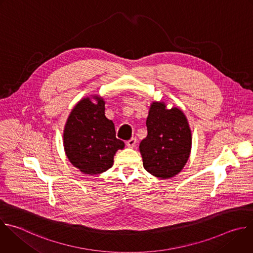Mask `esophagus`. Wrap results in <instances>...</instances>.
<instances>
[{"instance_id": "esophagus-1", "label": "esophagus", "mask_w": 253, "mask_h": 253, "mask_svg": "<svg viewBox=\"0 0 253 253\" xmlns=\"http://www.w3.org/2000/svg\"><path fill=\"white\" fill-rule=\"evenodd\" d=\"M136 143H137V140L136 138H131L130 140H128L126 142V145L129 147V148H134L136 146Z\"/></svg>"}]
</instances>
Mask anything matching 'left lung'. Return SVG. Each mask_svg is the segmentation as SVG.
I'll list each match as a JSON object with an SVG mask.
<instances>
[{
  "mask_svg": "<svg viewBox=\"0 0 253 253\" xmlns=\"http://www.w3.org/2000/svg\"><path fill=\"white\" fill-rule=\"evenodd\" d=\"M147 137L139 149L145 170L160 179H169L185 167L191 152L192 134L184 113L165 103L153 102L146 121Z\"/></svg>",
  "mask_w": 253,
  "mask_h": 253,
  "instance_id": "left-lung-1",
  "label": "left lung"
}]
</instances>
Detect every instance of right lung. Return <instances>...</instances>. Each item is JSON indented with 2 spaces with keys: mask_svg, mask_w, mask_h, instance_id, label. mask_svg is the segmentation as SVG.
<instances>
[{
  "mask_svg": "<svg viewBox=\"0 0 253 253\" xmlns=\"http://www.w3.org/2000/svg\"><path fill=\"white\" fill-rule=\"evenodd\" d=\"M105 102L84 98L72 109L63 133L64 149L73 166L88 175L101 174L113 166L114 155L125 144L116 138L114 124L105 116Z\"/></svg>",
  "mask_w": 253,
  "mask_h": 253,
  "instance_id": "obj_1",
  "label": "right lung"
}]
</instances>
